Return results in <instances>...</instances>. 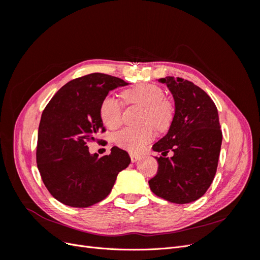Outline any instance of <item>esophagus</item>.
<instances>
[{
  "instance_id": "obj_1",
  "label": "esophagus",
  "mask_w": 260,
  "mask_h": 260,
  "mask_svg": "<svg viewBox=\"0 0 260 260\" xmlns=\"http://www.w3.org/2000/svg\"><path fill=\"white\" fill-rule=\"evenodd\" d=\"M130 157H131V161L132 162H137L139 159H141V157L139 155H135V154H131Z\"/></svg>"
}]
</instances>
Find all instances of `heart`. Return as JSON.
Wrapping results in <instances>:
<instances>
[{"label":"heart","mask_w":260,"mask_h":260,"mask_svg":"<svg viewBox=\"0 0 260 260\" xmlns=\"http://www.w3.org/2000/svg\"><path fill=\"white\" fill-rule=\"evenodd\" d=\"M123 99L128 104L137 105L144 109L142 121L148 122L155 129H165L172 118V108L164 100V92L159 86L154 84H142L124 91ZM102 122L107 128L116 129L122 121L120 103L113 95H107L100 106ZM154 138V131L149 127L140 129L125 128L115 135L114 141L119 146L130 153L143 151L148 142Z\"/></svg>","instance_id":"obj_1"}]
</instances>
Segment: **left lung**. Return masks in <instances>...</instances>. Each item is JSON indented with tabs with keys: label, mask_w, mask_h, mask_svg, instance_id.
<instances>
[{
	"label": "left lung",
	"mask_w": 260,
	"mask_h": 260,
	"mask_svg": "<svg viewBox=\"0 0 260 260\" xmlns=\"http://www.w3.org/2000/svg\"><path fill=\"white\" fill-rule=\"evenodd\" d=\"M174 96L175 115L167 135L153 145L157 175L148 181L152 192L170 203L187 204L205 194L216 175L222 132L217 107L208 94L182 78L166 77ZM171 151V157H166Z\"/></svg>",
	"instance_id": "left-lung-1"
}]
</instances>
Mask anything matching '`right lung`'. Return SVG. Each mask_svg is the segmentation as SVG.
<instances>
[{
  "label": "right lung",
  "instance_id": "1",
  "mask_svg": "<svg viewBox=\"0 0 260 260\" xmlns=\"http://www.w3.org/2000/svg\"><path fill=\"white\" fill-rule=\"evenodd\" d=\"M120 78L91 74L69 81L55 93L42 113L38 131L37 164L54 199L70 207L85 208L107 198L119 172L131 158L114 146L111 154H91L88 142L105 131L102 102L128 85Z\"/></svg>",
  "mask_w": 260,
  "mask_h": 260
}]
</instances>
